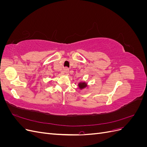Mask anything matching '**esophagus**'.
<instances>
[{
    "label": "esophagus",
    "mask_w": 147,
    "mask_h": 147,
    "mask_svg": "<svg viewBox=\"0 0 147 147\" xmlns=\"http://www.w3.org/2000/svg\"><path fill=\"white\" fill-rule=\"evenodd\" d=\"M63 70H64V72L65 74H67V73H69V69L67 68V67H65Z\"/></svg>",
    "instance_id": "1"
}]
</instances>
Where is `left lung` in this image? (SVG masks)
Here are the masks:
<instances>
[{
	"label": "left lung",
	"mask_w": 147,
	"mask_h": 147,
	"mask_svg": "<svg viewBox=\"0 0 147 147\" xmlns=\"http://www.w3.org/2000/svg\"><path fill=\"white\" fill-rule=\"evenodd\" d=\"M87 86V83L85 82H80L78 84V87L80 90H82V89H84V88H86Z\"/></svg>",
	"instance_id": "obj_1"
}]
</instances>
